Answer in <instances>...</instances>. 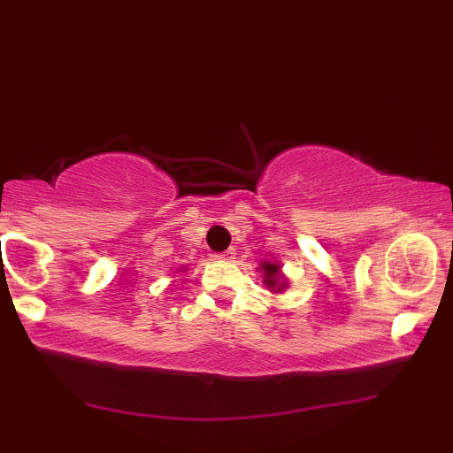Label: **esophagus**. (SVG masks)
<instances>
[{
    "mask_svg": "<svg viewBox=\"0 0 453 453\" xmlns=\"http://www.w3.org/2000/svg\"><path fill=\"white\" fill-rule=\"evenodd\" d=\"M216 259H220V262H233L234 259V250H226L225 253H219Z\"/></svg>",
    "mask_w": 453,
    "mask_h": 453,
    "instance_id": "1",
    "label": "esophagus"
}]
</instances>
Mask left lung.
Wrapping results in <instances>:
<instances>
[{"label": "left lung", "instance_id": "obj_1", "mask_svg": "<svg viewBox=\"0 0 453 453\" xmlns=\"http://www.w3.org/2000/svg\"><path fill=\"white\" fill-rule=\"evenodd\" d=\"M257 272H262L264 284L268 287L270 293H274V295L284 293V290L290 287L288 278L284 276V272L278 262H262L259 264Z\"/></svg>", "mask_w": 453, "mask_h": 453}]
</instances>
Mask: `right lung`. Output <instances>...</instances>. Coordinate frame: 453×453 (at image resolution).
Returning <instances> with one entry per match:
<instances>
[{"label": "right lung", "instance_id": "add662e5", "mask_svg": "<svg viewBox=\"0 0 453 453\" xmlns=\"http://www.w3.org/2000/svg\"><path fill=\"white\" fill-rule=\"evenodd\" d=\"M177 272H188V268H185V265H181V268H177Z\"/></svg>", "mask_w": 453, "mask_h": 453}]
</instances>
